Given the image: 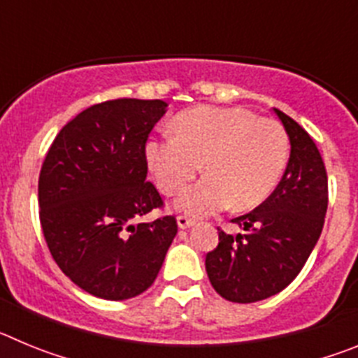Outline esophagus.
<instances>
[{
    "label": "esophagus",
    "mask_w": 358,
    "mask_h": 358,
    "mask_svg": "<svg viewBox=\"0 0 358 358\" xmlns=\"http://www.w3.org/2000/svg\"><path fill=\"white\" fill-rule=\"evenodd\" d=\"M177 226H179V229H188V227L195 226V218H189L186 217V215H179V217H177Z\"/></svg>",
    "instance_id": "34e87169"
}]
</instances>
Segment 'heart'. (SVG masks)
Returning a JSON list of instances; mask_svg holds the SVG:
<instances>
[{"instance_id":"obj_1","label":"heart","mask_w":358,"mask_h":358,"mask_svg":"<svg viewBox=\"0 0 358 358\" xmlns=\"http://www.w3.org/2000/svg\"><path fill=\"white\" fill-rule=\"evenodd\" d=\"M173 132L148 141L147 161L164 195L181 194L202 164L206 177L177 201L194 217L260 206L287 169V132L249 109L194 107L173 120Z\"/></svg>"}]
</instances>
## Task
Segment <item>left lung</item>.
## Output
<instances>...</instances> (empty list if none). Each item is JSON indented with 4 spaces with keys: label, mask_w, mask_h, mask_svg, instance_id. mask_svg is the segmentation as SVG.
<instances>
[{
    "label": "left lung",
    "mask_w": 358,
    "mask_h": 358,
    "mask_svg": "<svg viewBox=\"0 0 358 358\" xmlns=\"http://www.w3.org/2000/svg\"><path fill=\"white\" fill-rule=\"evenodd\" d=\"M290 140V157L280 185L258 208L231 222L243 233L220 229L206 255L211 285L224 299L255 303L289 287L315 248L328 208V177L308 132L274 109Z\"/></svg>",
    "instance_id": "obj_1"
}]
</instances>
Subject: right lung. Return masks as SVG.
Instances as JSON below:
<instances>
[{
	"mask_svg": "<svg viewBox=\"0 0 358 358\" xmlns=\"http://www.w3.org/2000/svg\"><path fill=\"white\" fill-rule=\"evenodd\" d=\"M166 113L163 100L118 98L87 107L57 134L39 173L44 240L62 273L85 292L122 301L157 278L173 236L172 215L147 181L145 145Z\"/></svg>",
	"mask_w": 358,
	"mask_h": 358,
	"instance_id": "add662e5",
	"label": "right lung"
}]
</instances>
